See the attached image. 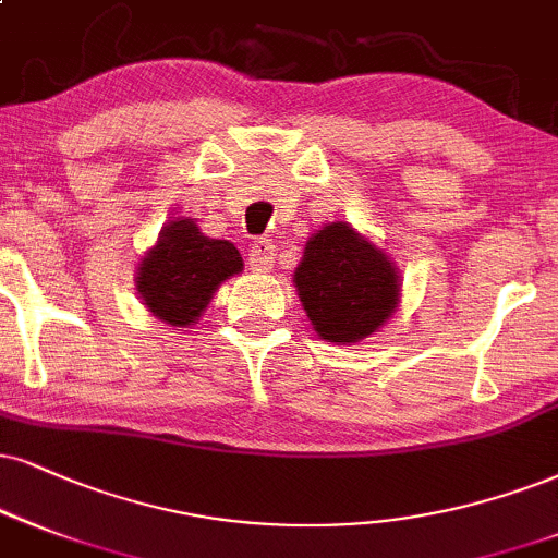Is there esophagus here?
Segmentation results:
<instances>
[{"label":"esophagus","mask_w":558,"mask_h":558,"mask_svg":"<svg viewBox=\"0 0 558 558\" xmlns=\"http://www.w3.org/2000/svg\"><path fill=\"white\" fill-rule=\"evenodd\" d=\"M274 258H277V245L266 238L256 240V243L251 245V253H247L253 271H268V268L274 266Z\"/></svg>","instance_id":"34e87169"}]
</instances>
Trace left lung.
<instances>
[{
    "label": "left lung",
    "instance_id": "obj_1",
    "mask_svg": "<svg viewBox=\"0 0 558 558\" xmlns=\"http://www.w3.org/2000/svg\"><path fill=\"white\" fill-rule=\"evenodd\" d=\"M294 287L315 333L356 343L375 333L398 307V271L380 247L352 225L331 222L307 240Z\"/></svg>",
    "mask_w": 558,
    "mask_h": 558
}]
</instances>
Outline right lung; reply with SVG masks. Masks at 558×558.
<instances>
[{"label": "right lung", "instance_id": "1", "mask_svg": "<svg viewBox=\"0 0 558 558\" xmlns=\"http://www.w3.org/2000/svg\"><path fill=\"white\" fill-rule=\"evenodd\" d=\"M243 271L230 240L206 238L191 219H173L136 268V292L155 318L194 326L225 279Z\"/></svg>", "mask_w": 558, "mask_h": 558}]
</instances>
